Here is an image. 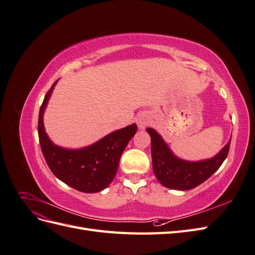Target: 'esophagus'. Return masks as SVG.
Segmentation results:
<instances>
[{
	"instance_id": "esophagus-1",
	"label": "esophagus",
	"mask_w": 255,
	"mask_h": 255,
	"mask_svg": "<svg viewBox=\"0 0 255 255\" xmlns=\"http://www.w3.org/2000/svg\"><path fill=\"white\" fill-rule=\"evenodd\" d=\"M137 125H138V128H139L140 129H143L146 126L149 125V118H148V116H145V115H143V114H141V115H139L137 117Z\"/></svg>"
}]
</instances>
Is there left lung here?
<instances>
[{
    "instance_id": "left-lung-1",
    "label": "left lung",
    "mask_w": 255,
    "mask_h": 255,
    "mask_svg": "<svg viewBox=\"0 0 255 255\" xmlns=\"http://www.w3.org/2000/svg\"><path fill=\"white\" fill-rule=\"evenodd\" d=\"M146 132L151 137L154 174L163 186L170 189L188 190L202 184L218 170L230 150L231 139L213 158L187 161L176 157L156 130L149 128Z\"/></svg>"
}]
</instances>
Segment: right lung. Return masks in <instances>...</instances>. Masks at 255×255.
<instances>
[{"label":"right lung","mask_w":255,"mask_h":255,"mask_svg":"<svg viewBox=\"0 0 255 255\" xmlns=\"http://www.w3.org/2000/svg\"><path fill=\"white\" fill-rule=\"evenodd\" d=\"M44 97L38 118V135L41 151L53 174L72 188L82 192H99L105 189L117 173L119 160L127 144L137 130V126L123 128L106 135L89 146L69 150L54 144L43 127V113L54 86Z\"/></svg>","instance_id":"obj_1"}]
</instances>
